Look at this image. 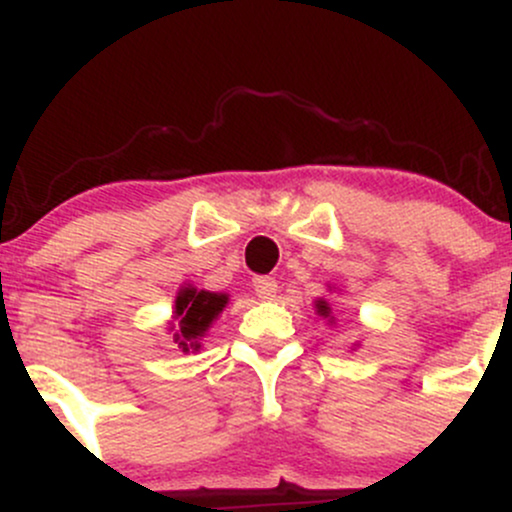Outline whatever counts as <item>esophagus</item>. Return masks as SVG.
Instances as JSON below:
<instances>
[{
    "mask_svg": "<svg viewBox=\"0 0 512 512\" xmlns=\"http://www.w3.org/2000/svg\"><path fill=\"white\" fill-rule=\"evenodd\" d=\"M252 286H255L257 296H260L262 301H274L276 291H279V284H276V279H272V276H257V279L252 281Z\"/></svg>",
    "mask_w": 512,
    "mask_h": 512,
    "instance_id": "1",
    "label": "esophagus"
}]
</instances>
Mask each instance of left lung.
<instances>
[{
    "mask_svg": "<svg viewBox=\"0 0 512 512\" xmlns=\"http://www.w3.org/2000/svg\"><path fill=\"white\" fill-rule=\"evenodd\" d=\"M315 313L320 315V317H325L327 322H330V325H334V315H332V308H330V303L325 301V298H317L315 301ZM356 346V344H354Z\"/></svg>",
    "mask_w": 512,
    "mask_h": 512,
    "instance_id": "obj_1",
    "label": "left lung"
}]
</instances>
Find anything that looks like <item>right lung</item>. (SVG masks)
Masks as SVG:
<instances>
[{"instance_id": "obj_1", "label": "right lung", "mask_w": 512, "mask_h": 512, "mask_svg": "<svg viewBox=\"0 0 512 512\" xmlns=\"http://www.w3.org/2000/svg\"><path fill=\"white\" fill-rule=\"evenodd\" d=\"M228 301H231L228 293L204 291L192 284H182L175 296L173 320L168 322V332L178 349L185 354L202 349V339L207 337L209 327L223 313Z\"/></svg>"}]
</instances>
